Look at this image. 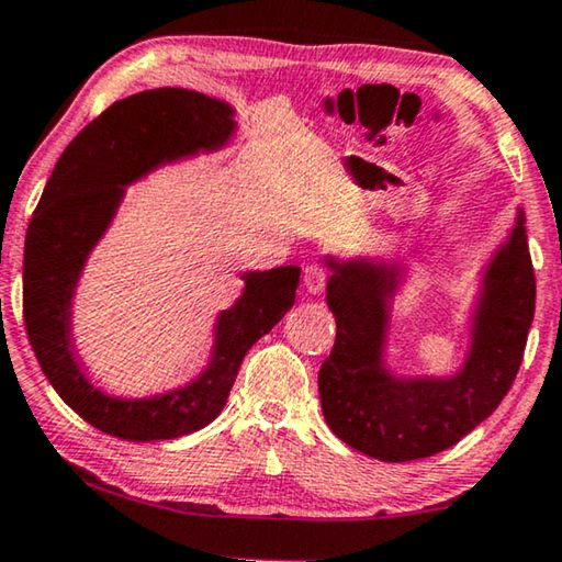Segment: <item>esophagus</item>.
I'll list each match as a JSON object with an SVG mask.
<instances>
[{"mask_svg":"<svg viewBox=\"0 0 562 562\" xmlns=\"http://www.w3.org/2000/svg\"><path fill=\"white\" fill-rule=\"evenodd\" d=\"M327 278L329 274L325 268H319V265H310V268L304 270V288H307L310 294H319L325 290Z\"/></svg>","mask_w":562,"mask_h":562,"instance_id":"1","label":"esophagus"}]
</instances>
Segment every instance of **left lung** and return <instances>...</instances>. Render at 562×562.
Wrapping results in <instances>:
<instances>
[{"instance_id":"1","label":"left lung","mask_w":562,"mask_h":562,"mask_svg":"<svg viewBox=\"0 0 562 562\" xmlns=\"http://www.w3.org/2000/svg\"><path fill=\"white\" fill-rule=\"evenodd\" d=\"M327 304L337 339L319 369L322 414L351 449L402 463L451 449L510 392L536 312L526 217L518 211L508 243L483 274L471 349L459 374L398 379L382 364L386 302L398 288L396 265L329 260Z\"/></svg>"}]
</instances>
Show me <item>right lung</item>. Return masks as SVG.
I'll use <instances>...</instances> for the list:
<instances>
[{
	"label": "right lung",
	"mask_w": 562,
	"mask_h": 562,
	"mask_svg": "<svg viewBox=\"0 0 562 562\" xmlns=\"http://www.w3.org/2000/svg\"><path fill=\"white\" fill-rule=\"evenodd\" d=\"M227 103L188 89H154L111 103L81 128L61 158L30 221L24 243V325L42 372L83 422L126 441L193 434L223 412L237 369L255 341L294 304L300 268L245 272V290L221 312L205 372L154 398H116L83 376L71 345V297L91 247L106 231L133 183L160 164L215 150L233 136Z\"/></svg>",
	"instance_id": "add662e5"
}]
</instances>
